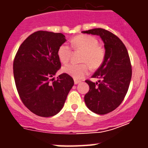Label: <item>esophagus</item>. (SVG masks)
Wrapping results in <instances>:
<instances>
[{
	"mask_svg": "<svg viewBox=\"0 0 148 148\" xmlns=\"http://www.w3.org/2000/svg\"><path fill=\"white\" fill-rule=\"evenodd\" d=\"M79 83H80V81L77 80V79H74V84H77Z\"/></svg>",
	"mask_w": 148,
	"mask_h": 148,
	"instance_id": "obj_1",
	"label": "esophagus"
}]
</instances>
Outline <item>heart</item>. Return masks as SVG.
Listing matches in <instances>:
<instances>
[{
    "label": "heart",
    "mask_w": 148,
    "mask_h": 148,
    "mask_svg": "<svg viewBox=\"0 0 148 148\" xmlns=\"http://www.w3.org/2000/svg\"><path fill=\"white\" fill-rule=\"evenodd\" d=\"M71 45L76 50L83 52L81 58L82 64H69L62 68V71L75 79H81L90 71V66L96 69L102 64L105 58V52L99 45V41L94 37L87 35H77L71 40ZM60 62L66 64L71 57V48L66 44H62L57 50Z\"/></svg>",
    "instance_id": "obj_1"
}]
</instances>
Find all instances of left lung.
Masks as SVG:
<instances>
[{
    "mask_svg": "<svg viewBox=\"0 0 148 148\" xmlns=\"http://www.w3.org/2000/svg\"><path fill=\"white\" fill-rule=\"evenodd\" d=\"M83 33L97 35L104 42L105 58L92 78L98 82L85 81L89 91L84 96L86 106L97 114L110 113L121 105L130 85L132 66L128 52L123 42L110 31L95 28Z\"/></svg>",
    "mask_w": 148,
    "mask_h": 148,
    "instance_id": "1",
    "label": "left lung"
}]
</instances>
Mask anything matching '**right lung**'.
<instances>
[{"label": "right lung", "instance_id": "right-lung-1", "mask_svg": "<svg viewBox=\"0 0 148 148\" xmlns=\"http://www.w3.org/2000/svg\"><path fill=\"white\" fill-rule=\"evenodd\" d=\"M66 41L62 33L37 31L20 46L13 61L15 86L25 107L41 117H51L63 108L74 85L66 73L54 80L61 68L57 50Z\"/></svg>", "mask_w": 148, "mask_h": 148}]
</instances>
